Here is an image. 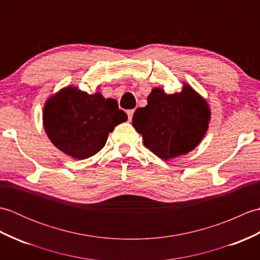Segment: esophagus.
<instances>
[{
  "label": "esophagus",
  "instance_id": "obj_1",
  "mask_svg": "<svg viewBox=\"0 0 260 260\" xmlns=\"http://www.w3.org/2000/svg\"><path fill=\"white\" fill-rule=\"evenodd\" d=\"M133 115H134V109L127 110V116H128V119L129 120H132V118H133Z\"/></svg>",
  "mask_w": 260,
  "mask_h": 260
}]
</instances>
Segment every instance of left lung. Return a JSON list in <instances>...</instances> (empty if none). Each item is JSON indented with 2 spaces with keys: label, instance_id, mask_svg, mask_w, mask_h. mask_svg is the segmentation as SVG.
Returning <instances> with one entry per match:
<instances>
[{
  "label": "left lung",
  "instance_id": "1",
  "mask_svg": "<svg viewBox=\"0 0 260 260\" xmlns=\"http://www.w3.org/2000/svg\"><path fill=\"white\" fill-rule=\"evenodd\" d=\"M209 105L191 86L180 92L154 88L145 107L137 108L132 125L143 136V143L155 155L170 159L197 147L208 131Z\"/></svg>",
  "mask_w": 260,
  "mask_h": 260
}]
</instances>
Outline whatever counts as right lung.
<instances>
[{"label": "right lung", "mask_w": 260, "mask_h": 260, "mask_svg": "<svg viewBox=\"0 0 260 260\" xmlns=\"http://www.w3.org/2000/svg\"><path fill=\"white\" fill-rule=\"evenodd\" d=\"M127 120L113 98L101 92L89 95L68 86L48 99L43 108V127L52 144L67 155L85 159L106 144L115 126Z\"/></svg>", "instance_id": "obj_1"}]
</instances>
